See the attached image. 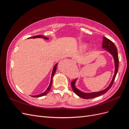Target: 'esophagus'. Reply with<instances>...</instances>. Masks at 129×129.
I'll return each instance as SVG.
<instances>
[{
	"mask_svg": "<svg viewBox=\"0 0 129 129\" xmlns=\"http://www.w3.org/2000/svg\"><path fill=\"white\" fill-rule=\"evenodd\" d=\"M72 61L73 62H75V63H76V60L74 59V58H73V59H72Z\"/></svg>",
	"mask_w": 129,
	"mask_h": 129,
	"instance_id": "34e87169",
	"label": "esophagus"
}]
</instances>
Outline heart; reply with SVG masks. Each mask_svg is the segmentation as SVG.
Segmentation results:
<instances>
[{
	"label": "heart",
	"instance_id": "obj_1",
	"mask_svg": "<svg viewBox=\"0 0 129 129\" xmlns=\"http://www.w3.org/2000/svg\"><path fill=\"white\" fill-rule=\"evenodd\" d=\"M87 46H88V44H86V43H83V44H82L80 46V48L81 50H82V51H84L85 49H87Z\"/></svg>",
	"mask_w": 129,
	"mask_h": 129
}]
</instances>
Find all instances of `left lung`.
Returning a JSON list of instances; mask_svg holds the SVG:
<instances>
[{"label": "left lung", "instance_id": "obj_1", "mask_svg": "<svg viewBox=\"0 0 129 129\" xmlns=\"http://www.w3.org/2000/svg\"><path fill=\"white\" fill-rule=\"evenodd\" d=\"M103 40L102 42V48L104 49L105 50L108 52L109 53L111 54V55L114 58V62H115V73L114 76L112 77V79L111 81L110 84L109 86L103 90L100 91L98 92H84L83 91H81L79 89H78L76 86V82L77 79L73 80L71 82V85L73 90L75 92L76 94L79 96L81 98L84 99H93L95 97L100 96L101 95H102L106 93L110 88L112 87V85L114 83V82L115 81L116 76L117 75V73L118 72V65H119V59H118V51L117 49L116 46L111 40L108 39V38L103 37Z\"/></svg>", "mask_w": 129, "mask_h": 129}]
</instances>
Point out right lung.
Wrapping results in <instances>:
<instances>
[{
  "label": "right lung",
  "mask_w": 129,
  "mask_h": 129,
  "mask_svg": "<svg viewBox=\"0 0 129 129\" xmlns=\"http://www.w3.org/2000/svg\"><path fill=\"white\" fill-rule=\"evenodd\" d=\"M32 38H33V39H36V38H43L45 40H48L49 38H47L46 37H44L43 36H41V35H38V36H34V37H29L28 38V39H32ZM57 64L58 63H57L55 66H54V67H53V71H52V76H51V79H50V84L49 85L48 87L47 88V89H46V90L42 92L41 93H40V94H39V95H34V96H32L33 97H41V96H44L45 95H46L47 93L49 90H50V88H51L52 87V83H53V77L54 75V74L55 73L56 71V68H57Z\"/></svg>",
  "instance_id": "obj_1"
}]
</instances>
